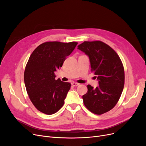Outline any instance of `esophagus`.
<instances>
[{
  "label": "esophagus",
  "mask_w": 146,
  "mask_h": 146,
  "mask_svg": "<svg viewBox=\"0 0 146 146\" xmlns=\"http://www.w3.org/2000/svg\"><path fill=\"white\" fill-rule=\"evenodd\" d=\"M79 85H80L79 83H76V82H73V83H72V85L73 86H79Z\"/></svg>",
  "instance_id": "esophagus-1"
}]
</instances>
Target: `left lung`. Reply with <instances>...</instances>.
<instances>
[{"label":"left lung","instance_id":"1","mask_svg":"<svg viewBox=\"0 0 146 146\" xmlns=\"http://www.w3.org/2000/svg\"><path fill=\"white\" fill-rule=\"evenodd\" d=\"M78 48L89 57L91 70L99 85H88L83 103L92 112L101 115L112 110L118 102L124 86V69L119 57L108 45L100 41H85Z\"/></svg>","mask_w":146,"mask_h":146}]
</instances>
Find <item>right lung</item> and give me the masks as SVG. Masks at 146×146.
<instances>
[{
	"label": "right lung",
	"mask_w": 146,
	"mask_h": 146,
	"mask_svg": "<svg viewBox=\"0 0 146 146\" xmlns=\"http://www.w3.org/2000/svg\"><path fill=\"white\" fill-rule=\"evenodd\" d=\"M77 44L46 42L38 46L29 57L24 72L25 85L31 101L40 112L51 115L64 105L71 84L56 80L54 72L62 67Z\"/></svg>",
	"instance_id": "add662e5"
}]
</instances>
